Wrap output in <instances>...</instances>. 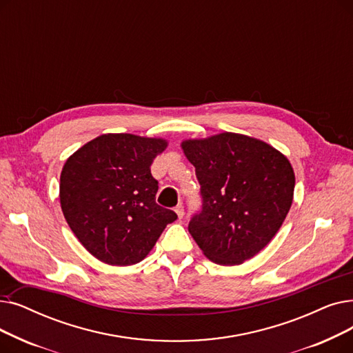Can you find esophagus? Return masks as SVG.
<instances>
[{
    "label": "esophagus",
    "instance_id": "esophagus-1",
    "mask_svg": "<svg viewBox=\"0 0 353 353\" xmlns=\"http://www.w3.org/2000/svg\"><path fill=\"white\" fill-rule=\"evenodd\" d=\"M174 210H176V213H177L179 219H183V216H185V208H183L181 205H177Z\"/></svg>",
    "mask_w": 353,
    "mask_h": 353
}]
</instances>
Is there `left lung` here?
<instances>
[{"label":"left lung","instance_id":"left-lung-1","mask_svg":"<svg viewBox=\"0 0 353 353\" xmlns=\"http://www.w3.org/2000/svg\"><path fill=\"white\" fill-rule=\"evenodd\" d=\"M196 168L202 206L189 232L221 265L252 258L277 234L293 203L294 172L280 151L247 135L223 132L181 144Z\"/></svg>","mask_w":353,"mask_h":353}]
</instances>
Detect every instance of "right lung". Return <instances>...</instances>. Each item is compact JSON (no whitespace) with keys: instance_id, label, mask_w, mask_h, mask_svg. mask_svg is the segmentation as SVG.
Listing matches in <instances>:
<instances>
[{"instance_id":"add662e5","label":"right lung","mask_w":353,"mask_h":353,"mask_svg":"<svg viewBox=\"0 0 353 353\" xmlns=\"http://www.w3.org/2000/svg\"><path fill=\"white\" fill-rule=\"evenodd\" d=\"M167 143L132 134H103L68 159L60 205L83 247L110 265H132L154 247L177 214L156 203L150 165Z\"/></svg>"}]
</instances>
